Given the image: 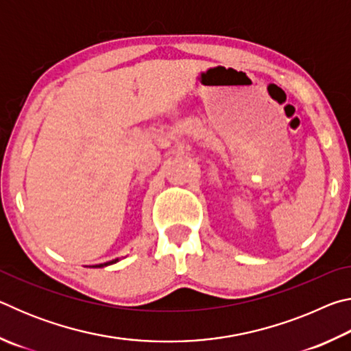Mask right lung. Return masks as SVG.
<instances>
[{"label": "right lung", "mask_w": 351, "mask_h": 351, "mask_svg": "<svg viewBox=\"0 0 351 351\" xmlns=\"http://www.w3.org/2000/svg\"><path fill=\"white\" fill-rule=\"evenodd\" d=\"M117 261V258L116 260H111V261H108V263H104V265H96L97 268H104V266H106V265H112V263H116Z\"/></svg>", "instance_id": "add662e5"}]
</instances>
